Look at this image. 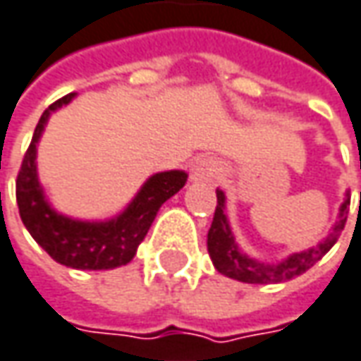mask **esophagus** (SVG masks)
<instances>
[{"label":"esophagus","mask_w":361,"mask_h":361,"mask_svg":"<svg viewBox=\"0 0 361 361\" xmlns=\"http://www.w3.org/2000/svg\"><path fill=\"white\" fill-rule=\"evenodd\" d=\"M218 171H220L218 161L212 157H200V159H196V164L192 165V178L196 181L216 180Z\"/></svg>","instance_id":"34e87169"}]
</instances>
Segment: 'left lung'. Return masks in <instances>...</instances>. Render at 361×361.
Here are the masks:
<instances>
[{
  "mask_svg": "<svg viewBox=\"0 0 361 361\" xmlns=\"http://www.w3.org/2000/svg\"><path fill=\"white\" fill-rule=\"evenodd\" d=\"M216 197H218V204H216L212 226L208 230V252H210L212 262L218 269V273H222L224 276L243 281V283H252V285L283 283V281L295 279V276L309 271L337 243L341 230L345 226L348 212H350V194H348V200L339 208V220L322 244H317L315 248H311L307 252H297L287 260H283L281 264H262V262L248 259L238 250L234 236L230 232V226H228L226 214H224V192L216 190Z\"/></svg>",
  "mask_w": 361,
  "mask_h": 361,
  "instance_id": "obj_1",
  "label": "left lung"
}]
</instances>
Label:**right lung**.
Instances as JSON below:
<instances>
[{"mask_svg":"<svg viewBox=\"0 0 361 361\" xmlns=\"http://www.w3.org/2000/svg\"><path fill=\"white\" fill-rule=\"evenodd\" d=\"M74 92L52 102L39 117L32 143L25 151L16 180V200L20 218L32 238L60 264L82 271L117 269L127 264L137 252V246L147 236L151 224L165 200L178 194L185 185L183 171L155 173L141 188L131 206L109 222H78L56 214L39 188L36 176V143L44 131L50 113L72 101Z\"/></svg>","mask_w":361,"mask_h":361,"instance_id":"obj_1","label":"right lung"}]
</instances>
